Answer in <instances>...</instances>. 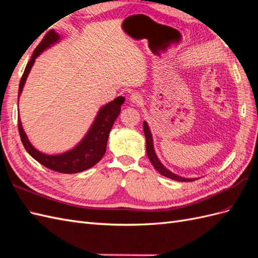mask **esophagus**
<instances>
[{
  "mask_svg": "<svg viewBox=\"0 0 258 258\" xmlns=\"http://www.w3.org/2000/svg\"><path fill=\"white\" fill-rule=\"evenodd\" d=\"M130 99H131V101L135 104H138L143 101V98L140 94H138V92H133V94L131 95Z\"/></svg>",
  "mask_w": 258,
  "mask_h": 258,
  "instance_id": "obj_1",
  "label": "esophagus"
}]
</instances>
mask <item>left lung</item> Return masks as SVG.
<instances>
[{"label": "left lung", "instance_id": "8db88e82", "mask_svg": "<svg viewBox=\"0 0 258 258\" xmlns=\"http://www.w3.org/2000/svg\"><path fill=\"white\" fill-rule=\"evenodd\" d=\"M144 134H145V137H146V153H147V156L149 158V160L151 162V164H153L154 168L159 172L161 175L163 176H167L169 177V179H172V180H175V181H180V182H192V181H195V179H185V177H182V176H179L176 175L172 172H170V171L168 169L164 168L161 162L159 161V159H158L156 154H155V150H154V145H153V138H151V133L150 131L148 128V125L146 122H144Z\"/></svg>", "mask_w": 258, "mask_h": 258}]
</instances>
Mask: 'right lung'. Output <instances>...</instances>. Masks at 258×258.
<instances>
[{
  "label": "right lung",
  "mask_w": 258,
  "mask_h": 258,
  "mask_svg": "<svg viewBox=\"0 0 258 258\" xmlns=\"http://www.w3.org/2000/svg\"><path fill=\"white\" fill-rule=\"evenodd\" d=\"M58 38H60L58 35L52 29L47 32V35L44 36L41 42L38 44V47L35 49L34 53L31 55L30 61L26 65L24 74L21 78L18 96L21 95L24 84L26 82V78H27L30 69L35 63L36 57L40 54L44 49H47L50 44L56 42L58 40ZM124 100L125 99L123 97H117L113 101H111L110 103L105 104L103 108H101L94 124H92L90 131L82 141V143H79V145H77L74 149H72L68 151V153H64L62 155L48 156L32 147L23 130L21 118L18 117L19 136H21L22 143L25 149L27 150V153L39 163H41L42 166L61 173L82 172V171L94 167L103 157L105 153V148H107L109 133L112 128V125H113L116 117L120 114L121 104L124 102Z\"/></svg>",
  "instance_id": "1"
}]
</instances>
